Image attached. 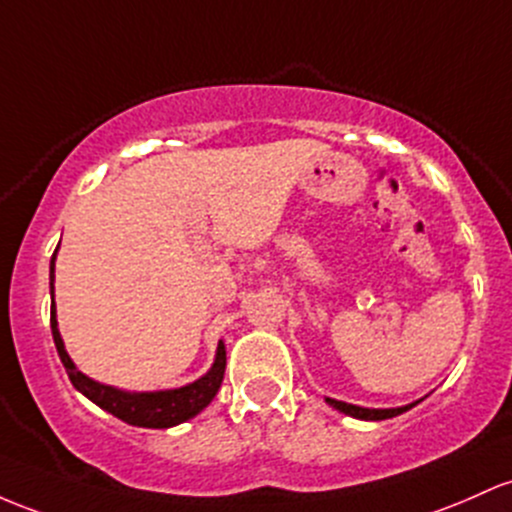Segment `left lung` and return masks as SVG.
Here are the masks:
<instances>
[{
	"mask_svg": "<svg viewBox=\"0 0 512 512\" xmlns=\"http://www.w3.org/2000/svg\"><path fill=\"white\" fill-rule=\"evenodd\" d=\"M325 401H328L333 408H338L340 413L352 415V418H359V420H386V418H393V415H398V413H406L408 408L415 406V403H411V406H406V408H384V411H379V408H359V406H352V403L335 401V398H325Z\"/></svg>",
	"mask_w": 512,
	"mask_h": 512,
	"instance_id": "left-lung-1",
	"label": "left lung"
}]
</instances>
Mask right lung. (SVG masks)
Wrapping results in <instances>:
<instances>
[{"mask_svg": "<svg viewBox=\"0 0 512 512\" xmlns=\"http://www.w3.org/2000/svg\"><path fill=\"white\" fill-rule=\"evenodd\" d=\"M55 252L50 260V294H53V279H55ZM50 330H53L55 347H58L60 362H63L67 376H70L72 386L82 391L89 401L97 403L99 408L109 411L111 415L123 420L128 425H138V428H172V425L184 423V420L194 418L196 413L204 411L213 401L218 389H221L223 372H226V347L218 342L216 362H213L211 372L201 376L194 384L182 386V389L172 391H153V393H128L111 389V386L97 384L89 376L77 372L72 359L67 357L63 338L58 333V320H55V301L50 308Z\"/></svg>", "mask_w": 512, "mask_h": 512, "instance_id": "1", "label": "right lung"}]
</instances>
